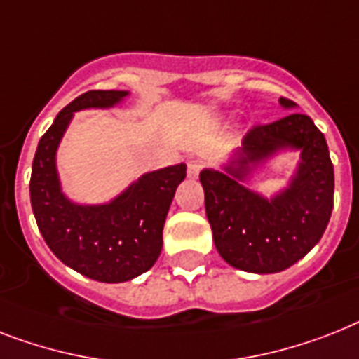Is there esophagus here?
<instances>
[{"mask_svg":"<svg viewBox=\"0 0 359 359\" xmlns=\"http://www.w3.org/2000/svg\"><path fill=\"white\" fill-rule=\"evenodd\" d=\"M205 168V162L201 158H189L186 162V170H188V177L189 179H195V177H199L201 170Z\"/></svg>","mask_w":359,"mask_h":359,"instance_id":"1","label":"esophagus"}]
</instances>
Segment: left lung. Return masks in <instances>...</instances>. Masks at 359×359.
Returning <instances> with one entry per match:
<instances>
[{"mask_svg":"<svg viewBox=\"0 0 359 359\" xmlns=\"http://www.w3.org/2000/svg\"><path fill=\"white\" fill-rule=\"evenodd\" d=\"M282 107L295 103L280 97ZM282 147L302 149L297 177L284 194L265 201L239 184L248 165ZM229 175L201 171L205 210L215 249L236 269L278 273L299 262L325 234L334 206V165L325 134L299 112L258 123L243 138Z\"/></svg>","mask_w":359,"mask_h":359,"instance_id":"1","label":"left lung"}]
</instances>
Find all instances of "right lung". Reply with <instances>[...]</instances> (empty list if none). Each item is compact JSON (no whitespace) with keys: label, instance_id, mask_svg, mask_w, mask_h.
<instances>
[{"label":"right lung","instance_id":"1","mask_svg":"<svg viewBox=\"0 0 359 359\" xmlns=\"http://www.w3.org/2000/svg\"><path fill=\"white\" fill-rule=\"evenodd\" d=\"M127 95L90 90L64 107L46 130L33 160L31 206L48 247L62 264L99 282H125L153 267L162 250V229L186 165L144 175L110 205L79 206L60 191L55 168L57 145L75 110L112 107Z\"/></svg>","mask_w":359,"mask_h":359}]
</instances>
